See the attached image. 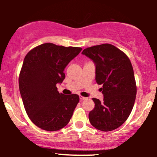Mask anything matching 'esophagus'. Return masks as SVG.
<instances>
[{
    "label": "esophagus",
    "instance_id": "esophagus-1",
    "mask_svg": "<svg viewBox=\"0 0 157 157\" xmlns=\"http://www.w3.org/2000/svg\"><path fill=\"white\" fill-rule=\"evenodd\" d=\"M80 100H86V97H82V96H80Z\"/></svg>",
    "mask_w": 157,
    "mask_h": 157
}]
</instances>
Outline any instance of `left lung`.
Segmentation results:
<instances>
[{"label": "left lung", "instance_id": "left-lung-1", "mask_svg": "<svg viewBox=\"0 0 157 157\" xmlns=\"http://www.w3.org/2000/svg\"><path fill=\"white\" fill-rule=\"evenodd\" d=\"M82 55L96 66L97 84L103 101L93 98L95 106L90 111V123L102 131L117 129L126 121L134 107L136 86L134 69L128 56L111 44H104L86 48Z\"/></svg>", "mask_w": 157, "mask_h": 157}]
</instances>
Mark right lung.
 Wrapping results in <instances>:
<instances>
[{
	"mask_svg": "<svg viewBox=\"0 0 157 157\" xmlns=\"http://www.w3.org/2000/svg\"><path fill=\"white\" fill-rule=\"evenodd\" d=\"M52 43L27 53L19 75V89L27 115L43 130H60L69 122L80 98L59 93L56 85L65 79L64 69L81 52Z\"/></svg>",
	"mask_w": 157,
	"mask_h": 157,
	"instance_id": "1",
	"label": "right lung"
}]
</instances>
